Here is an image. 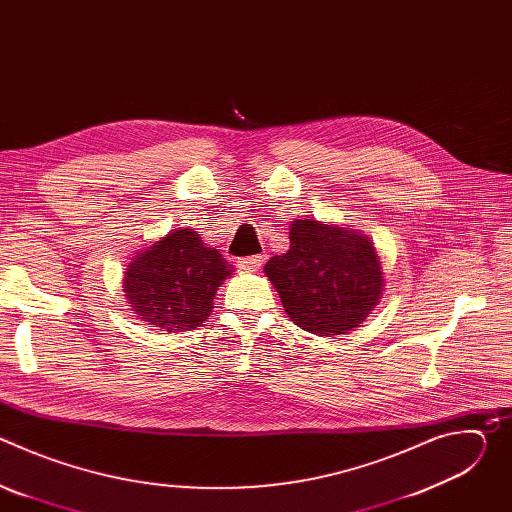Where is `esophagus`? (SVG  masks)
Wrapping results in <instances>:
<instances>
[{"mask_svg":"<svg viewBox=\"0 0 512 512\" xmlns=\"http://www.w3.org/2000/svg\"><path fill=\"white\" fill-rule=\"evenodd\" d=\"M237 265L245 271H259L263 265V255H251V257H243L237 261Z\"/></svg>","mask_w":512,"mask_h":512,"instance_id":"34e87169","label":"esophagus"}]
</instances>
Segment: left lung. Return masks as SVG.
I'll list each match as a JSON object with an SVG mask.
<instances>
[{
	"mask_svg": "<svg viewBox=\"0 0 512 512\" xmlns=\"http://www.w3.org/2000/svg\"><path fill=\"white\" fill-rule=\"evenodd\" d=\"M285 314L318 336L348 334L379 306L385 289L375 243L356 229L316 218L289 223V249L263 267Z\"/></svg>",
	"mask_w": 512,
	"mask_h": 512,
	"instance_id": "obj_1",
	"label": "left lung"
}]
</instances>
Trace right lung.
Returning <instances> with one entry per match:
<instances>
[{
    "label": "right lung",
    "mask_w": 512,
    "mask_h": 512,
    "mask_svg": "<svg viewBox=\"0 0 512 512\" xmlns=\"http://www.w3.org/2000/svg\"><path fill=\"white\" fill-rule=\"evenodd\" d=\"M233 275L235 267L194 229H174L137 251L121 281L133 314L170 334L206 322L218 287Z\"/></svg>",
    "instance_id": "add662e5"
}]
</instances>
